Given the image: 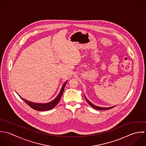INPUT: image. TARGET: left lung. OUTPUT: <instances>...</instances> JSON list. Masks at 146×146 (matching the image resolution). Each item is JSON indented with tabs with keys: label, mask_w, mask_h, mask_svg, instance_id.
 <instances>
[{
	"label": "left lung",
	"mask_w": 146,
	"mask_h": 146,
	"mask_svg": "<svg viewBox=\"0 0 146 146\" xmlns=\"http://www.w3.org/2000/svg\"><path fill=\"white\" fill-rule=\"evenodd\" d=\"M85 98L86 100H87V102L88 103V104H90L92 107H93L94 108H95V109H96V110H106L111 109V108H112L114 107H108V108H102V107H97V106H96L94 105V104H92L90 102H89V101L88 100V99H87V98H86L85 96Z\"/></svg>",
	"instance_id": "obj_1"
}]
</instances>
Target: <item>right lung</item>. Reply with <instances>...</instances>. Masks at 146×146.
Returning <instances> with one entry per match:
<instances>
[{"label":"right lung","mask_w":146,"mask_h":146,"mask_svg":"<svg viewBox=\"0 0 146 146\" xmlns=\"http://www.w3.org/2000/svg\"><path fill=\"white\" fill-rule=\"evenodd\" d=\"M66 84V82L63 85L62 88L58 95V96L52 101H51V102L47 103H45V104H40V103H33V102H30L29 101L26 100L25 99H24L23 98L21 99L29 106L31 108L36 110V111H48V110H50L52 108H54L58 103L61 99V97L62 95V93L64 92V90L65 86Z\"/></svg>","instance_id":"add662e5"}]
</instances>
